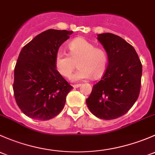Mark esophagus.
Returning a JSON list of instances; mask_svg holds the SVG:
<instances>
[{"label":"esophagus","instance_id":"1","mask_svg":"<svg viewBox=\"0 0 155 155\" xmlns=\"http://www.w3.org/2000/svg\"><path fill=\"white\" fill-rule=\"evenodd\" d=\"M81 86V84H75V85H73V87L74 88H78V87H80Z\"/></svg>","mask_w":155,"mask_h":155}]
</instances>
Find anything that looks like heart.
<instances>
[{
    "label": "heart",
    "mask_w": 155,
    "mask_h": 155,
    "mask_svg": "<svg viewBox=\"0 0 155 155\" xmlns=\"http://www.w3.org/2000/svg\"><path fill=\"white\" fill-rule=\"evenodd\" d=\"M68 54L58 51L54 58V66L59 74L69 78L77 63L78 69L71 77L73 82L92 77L101 78L106 71L108 58L106 52L97 48L92 43L84 38H77L68 45Z\"/></svg>",
    "instance_id": "b5f03b06"
}]
</instances>
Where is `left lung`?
Listing matches in <instances>:
<instances>
[{
    "label": "left lung",
    "instance_id": "obj_1",
    "mask_svg": "<svg viewBox=\"0 0 155 155\" xmlns=\"http://www.w3.org/2000/svg\"><path fill=\"white\" fill-rule=\"evenodd\" d=\"M108 65L86 100L90 112L104 120L125 115L136 102L141 87L142 63L133 46L110 33L98 35Z\"/></svg>",
    "mask_w": 155,
    "mask_h": 155
}]
</instances>
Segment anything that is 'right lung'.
<instances>
[{"label": "right lung", "mask_w": 155, "mask_h": 155, "mask_svg": "<svg viewBox=\"0 0 155 155\" xmlns=\"http://www.w3.org/2000/svg\"><path fill=\"white\" fill-rule=\"evenodd\" d=\"M72 31L49 29L24 46L14 69L13 92L27 116L46 121L63 109L72 87L59 74L54 58Z\"/></svg>", "instance_id": "add662e5"}]
</instances>
